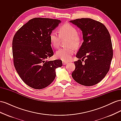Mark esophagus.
Wrapping results in <instances>:
<instances>
[{
  "instance_id": "34e87169",
  "label": "esophagus",
  "mask_w": 121,
  "mask_h": 121,
  "mask_svg": "<svg viewBox=\"0 0 121 121\" xmlns=\"http://www.w3.org/2000/svg\"><path fill=\"white\" fill-rule=\"evenodd\" d=\"M68 63V62H67V61H63V64L64 65H65L66 64H67Z\"/></svg>"
}]
</instances>
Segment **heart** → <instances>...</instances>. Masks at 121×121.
Wrapping results in <instances>:
<instances>
[{"label":"heart","instance_id":"1","mask_svg":"<svg viewBox=\"0 0 121 121\" xmlns=\"http://www.w3.org/2000/svg\"><path fill=\"white\" fill-rule=\"evenodd\" d=\"M67 38L65 45L68 47L61 48L56 52V56L64 61L71 60L74 52V48H78L81 43V39L78 35L76 28L69 24H65L60 28L59 34L53 31L49 35V40L52 45L57 48L60 46L61 40Z\"/></svg>","mask_w":121,"mask_h":121}]
</instances>
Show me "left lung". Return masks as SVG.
I'll return each mask as SVG.
<instances>
[{
    "instance_id": "8db88e82",
    "label": "left lung",
    "mask_w": 121,
    "mask_h": 121,
    "mask_svg": "<svg viewBox=\"0 0 121 121\" xmlns=\"http://www.w3.org/2000/svg\"><path fill=\"white\" fill-rule=\"evenodd\" d=\"M69 22L81 29L84 40L72 76L82 85H94L104 78L110 68L113 56L110 34L103 24L90 18Z\"/></svg>"
}]
</instances>
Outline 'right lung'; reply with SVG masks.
Masks as SVG:
<instances>
[{"label":"right lung","instance_id":"right-lung-1","mask_svg":"<svg viewBox=\"0 0 121 121\" xmlns=\"http://www.w3.org/2000/svg\"><path fill=\"white\" fill-rule=\"evenodd\" d=\"M61 21L36 17L17 30L13 40L14 66L22 80L31 88H44L56 78V69L63 65L60 60H47L53 55L49 35Z\"/></svg>","mask_w":121,"mask_h":121}]
</instances>
